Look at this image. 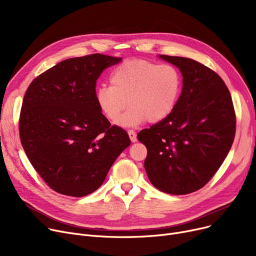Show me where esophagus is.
<instances>
[{
  "label": "esophagus",
  "mask_w": 256,
  "mask_h": 256,
  "mask_svg": "<svg viewBox=\"0 0 256 256\" xmlns=\"http://www.w3.org/2000/svg\"><path fill=\"white\" fill-rule=\"evenodd\" d=\"M128 137H130V141H132V142H136V141H137L136 132H134L132 130H130L128 132Z\"/></svg>",
  "instance_id": "obj_1"
}]
</instances>
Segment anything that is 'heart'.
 I'll list each match as a JSON object with an SVG mask.
<instances>
[{
  "mask_svg": "<svg viewBox=\"0 0 256 256\" xmlns=\"http://www.w3.org/2000/svg\"><path fill=\"white\" fill-rule=\"evenodd\" d=\"M110 84L96 91L100 112L116 124L128 104L130 109L118 124L137 126L147 120L150 124L160 122L172 113L180 96L182 78L170 64L132 59L115 67Z\"/></svg>",
  "mask_w": 256,
  "mask_h": 256,
  "instance_id": "obj_1",
  "label": "heart"
}]
</instances>
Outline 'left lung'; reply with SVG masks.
<instances>
[{"instance_id":"8db88e82","label":"left lung","mask_w":256,"mask_h":256,"mask_svg":"<svg viewBox=\"0 0 256 256\" xmlns=\"http://www.w3.org/2000/svg\"><path fill=\"white\" fill-rule=\"evenodd\" d=\"M158 57L180 68L182 94L165 120L137 138L147 148L150 182L164 193L184 195L204 186L222 165L234 139L236 113L230 90L214 70L189 58Z\"/></svg>"}]
</instances>
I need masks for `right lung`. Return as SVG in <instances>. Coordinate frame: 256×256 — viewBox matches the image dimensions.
I'll return each mask as SVG.
<instances>
[{
  "mask_svg": "<svg viewBox=\"0 0 256 256\" xmlns=\"http://www.w3.org/2000/svg\"><path fill=\"white\" fill-rule=\"evenodd\" d=\"M121 58L102 54L66 59L33 80L20 116V137L30 163L57 193L83 197L102 184L130 144L96 102V80Z\"/></svg>",
  "mask_w": 256,
  "mask_h": 256,
  "instance_id": "right-lung-1",
  "label": "right lung"
}]
</instances>
